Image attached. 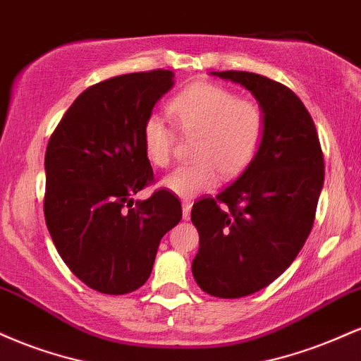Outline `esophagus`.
<instances>
[{
  "mask_svg": "<svg viewBox=\"0 0 361 361\" xmlns=\"http://www.w3.org/2000/svg\"><path fill=\"white\" fill-rule=\"evenodd\" d=\"M181 209H183V219H185V221H188L190 212H192V202L185 200L183 204H181Z\"/></svg>",
  "mask_w": 361,
  "mask_h": 361,
  "instance_id": "obj_1",
  "label": "esophagus"
}]
</instances>
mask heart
<instances>
[{
	"instance_id": "1",
	"label": "heart",
	"mask_w": 361,
	"mask_h": 361,
	"mask_svg": "<svg viewBox=\"0 0 361 361\" xmlns=\"http://www.w3.org/2000/svg\"><path fill=\"white\" fill-rule=\"evenodd\" d=\"M169 117L185 137L197 135L193 164L176 168L161 186L180 198L210 192L226 178H234L258 156L267 132V117L259 105L239 100L231 90L217 85L190 86L168 105ZM142 147L157 168L171 163L175 132L163 118L149 115L142 126Z\"/></svg>"
}]
</instances>
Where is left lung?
I'll return each instance as SVG.
<instances>
[{
    "label": "left lung",
    "mask_w": 361,
    "mask_h": 361,
    "mask_svg": "<svg viewBox=\"0 0 361 361\" xmlns=\"http://www.w3.org/2000/svg\"><path fill=\"white\" fill-rule=\"evenodd\" d=\"M210 74L251 91L267 117L255 161L192 209L200 235L195 281L209 295L239 299L268 287L297 258L316 217L324 157L314 120L292 90L255 73Z\"/></svg>",
    "instance_id": "left-lung-1"
}]
</instances>
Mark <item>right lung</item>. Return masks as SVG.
<instances>
[{
  "label": "right lung",
  "mask_w": 361,
  "mask_h": 361,
  "mask_svg": "<svg viewBox=\"0 0 361 361\" xmlns=\"http://www.w3.org/2000/svg\"><path fill=\"white\" fill-rule=\"evenodd\" d=\"M173 85L175 73L157 69L90 86L47 144V229L69 270L97 292L142 287L161 238L181 221L180 200L168 190L132 198L152 180L142 126Z\"/></svg>",
  "instance_id": "1"
}]
</instances>
